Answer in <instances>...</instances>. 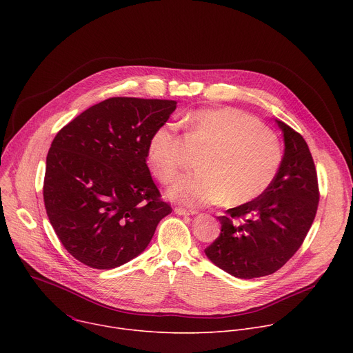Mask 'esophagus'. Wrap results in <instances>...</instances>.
Returning a JSON list of instances; mask_svg holds the SVG:
<instances>
[{
  "instance_id": "1",
  "label": "esophagus",
  "mask_w": 353,
  "mask_h": 353,
  "mask_svg": "<svg viewBox=\"0 0 353 353\" xmlns=\"http://www.w3.org/2000/svg\"><path fill=\"white\" fill-rule=\"evenodd\" d=\"M174 212H176L177 215H181V216H190V215H195V214H196V211H194V210H185V208H176Z\"/></svg>"
}]
</instances>
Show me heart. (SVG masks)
<instances>
[{
    "label": "heart",
    "instance_id": "obj_1",
    "mask_svg": "<svg viewBox=\"0 0 353 353\" xmlns=\"http://www.w3.org/2000/svg\"><path fill=\"white\" fill-rule=\"evenodd\" d=\"M187 145L203 150L201 172L180 179L168 190L174 203L203 207L228 201L241 205L261 196L274 183L281 163L278 137L244 112L223 108L201 110L187 119ZM185 145L177 127L165 123L155 128L146 149L148 168L161 183L180 173Z\"/></svg>",
    "mask_w": 353,
    "mask_h": 353
}]
</instances>
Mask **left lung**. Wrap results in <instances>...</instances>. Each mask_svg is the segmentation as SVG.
Returning a JSON list of instances; mask_svg holds the SVG:
<instances>
[{"instance_id":"1","label":"left lung","mask_w":353,"mask_h":353,"mask_svg":"<svg viewBox=\"0 0 353 353\" xmlns=\"http://www.w3.org/2000/svg\"><path fill=\"white\" fill-rule=\"evenodd\" d=\"M275 123L285 152L274 183L257 199L219 216L221 234L205 248L216 267L241 279L283 267L303 243L319 207L317 173L306 141L285 123Z\"/></svg>"}]
</instances>
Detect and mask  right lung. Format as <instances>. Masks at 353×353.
Returning a JSON list of instances; mask_svg holds the SVG:
<instances>
[{"instance_id":"right-lung-1","label":"right lung","mask_w":353,"mask_h":353,"mask_svg":"<svg viewBox=\"0 0 353 353\" xmlns=\"http://www.w3.org/2000/svg\"><path fill=\"white\" fill-rule=\"evenodd\" d=\"M176 105L110 97L53 139L46 159L44 207L60 241L82 264L112 270L131 261L172 212L150 177L146 149Z\"/></svg>"}]
</instances>
